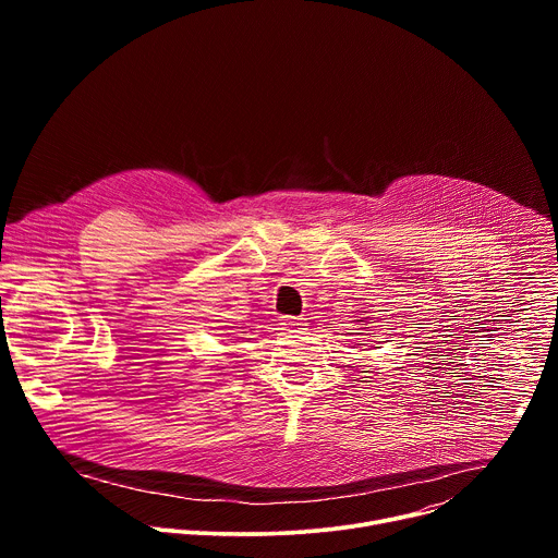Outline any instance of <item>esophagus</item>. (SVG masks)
I'll list each match as a JSON object with an SVG mask.
<instances>
[{"label": "esophagus", "instance_id": "obj_1", "mask_svg": "<svg viewBox=\"0 0 558 558\" xmlns=\"http://www.w3.org/2000/svg\"><path fill=\"white\" fill-rule=\"evenodd\" d=\"M280 325H282V329H287V331H295V329L306 327V323L302 320V317H295V315H282V317H280Z\"/></svg>", "mask_w": 558, "mask_h": 558}]
</instances>
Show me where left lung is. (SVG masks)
I'll return each instance as SVG.
<instances>
[{
    "mask_svg": "<svg viewBox=\"0 0 558 558\" xmlns=\"http://www.w3.org/2000/svg\"><path fill=\"white\" fill-rule=\"evenodd\" d=\"M360 323H364V320H360Z\"/></svg>",
    "mask_w": 558,
    "mask_h": 558,
    "instance_id": "1",
    "label": "left lung"
}]
</instances>
